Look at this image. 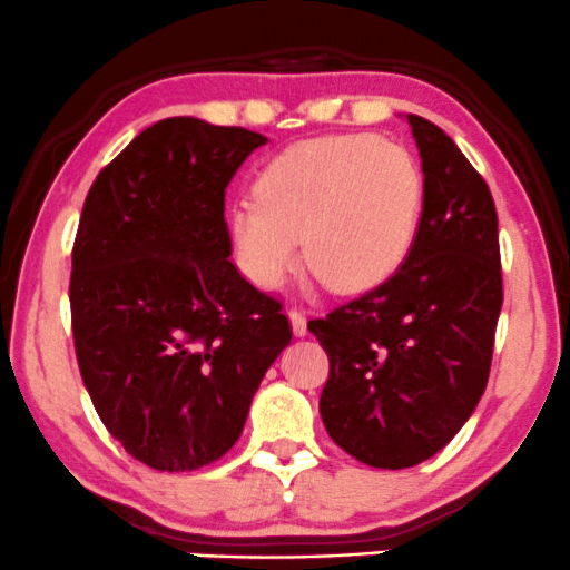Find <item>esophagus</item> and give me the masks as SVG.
Segmentation results:
<instances>
[{
	"label": "esophagus",
	"mask_w": 570,
	"mask_h": 570,
	"mask_svg": "<svg viewBox=\"0 0 570 570\" xmlns=\"http://www.w3.org/2000/svg\"><path fill=\"white\" fill-rule=\"evenodd\" d=\"M287 320H291V327H293V333H296V336H306V317H304V312L291 309V312H287Z\"/></svg>",
	"instance_id": "34e87169"
}]
</instances>
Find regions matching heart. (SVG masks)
<instances>
[{
	"label": "heart",
	"instance_id": "heart-1",
	"mask_svg": "<svg viewBox=\"0 0 570 570\" xmlns=\"http://www.w3.org/2000/svg\"><path fill=\"white\" fill-rule=\"evenodd\" d=\"M424 173L411 151L367 132L298 140L264 165L256 199L229 210L239 269L277 291L304 256L338 293L390 279L416 245Z\"/></svg>",
	"mask_w": 570,
	"mask_h": 570
}]
</instances>
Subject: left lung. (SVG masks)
Listing matches in <instances>:
<instances>
[{"label": "left lung", "mask_w": 570, "mask_h": 570, "mask_svg": "<svg viewBox=\"0 0 570 570\" xmlns=\"http://www.w3.org/2000/svg\"><path fill=\"white\" fill-rule=\"evenodd\" d=\"M424 216L405 264L376 291L312 320L331 360L320 416L379 470H405L456 438L483 397L501 312L499 218L488 184L430 119L407 114Z\"/></svg>", "instance_id": "obj_1"}]
</instances>
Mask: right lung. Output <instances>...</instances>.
<instances>
[{"label":"right lung","mask_w":570,"mask_h":570,"mask_svg":"<svg viewBox=\"0 0 570 570\" xmlns=\"http://www.w3.org/2000/svg\"><path fill=\"white\" fill-rule=\"evenodd\" d=\"M266 138L170 117L92 180L71 253V327L100 421L132 459L191 472L243 434L291 325L232 264L226 186Z\"/></svg>","instance_id":"right-lung-1"}]
</instances>
